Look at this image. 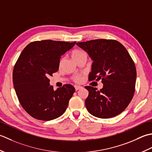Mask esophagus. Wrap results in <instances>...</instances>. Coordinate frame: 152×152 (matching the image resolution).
<instances>
[{
  "mask_svg": "<svg viewBox=\"0 0 152 152\" xmlns=\"http://www.w3.org/2000/svg\"><path fill=\"white\" fill-rule=\"evenodd\" d=\"M75 91H78L80 88H81V86H75Z\"/></svg>",
  "mask_w": 152,
  "mask_h": 152,
  "instance_id": "34e87169",
  "label": "esophagus"
}]
</instances>
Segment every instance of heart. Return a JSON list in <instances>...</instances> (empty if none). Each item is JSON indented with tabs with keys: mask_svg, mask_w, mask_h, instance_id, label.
I'll list each match as a JSON object with an SVG mask.
<instances>
[{
	"mask_svg": "<svg viewBox=\"0 0 152 152\" xmlns=\"http://www.w3.org/2000/svg\"><path fill=\"white\" fill-rule=\"evenodd\" d=\"M83 56H86V54L85 53L84 51L80 50V49H75V50H74L72 52V57L75 61H77ZM64 58H61L60 60V62H59V66H61V65L64 63ZM73 81L75 82L76 83H80L82 81L83 77L81 75H75L73 77Z\"/></svg>",
	"mask_w": 152,
	"mask_h": 152,
	"instance_id": "obj_1",
	"label": "heart"
}]
</instances>
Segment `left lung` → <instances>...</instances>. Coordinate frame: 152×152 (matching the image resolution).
Listing matches in <instances>:
<instances>
[{"label":"left lung","mask_w":152,"mask_h":152,"mask_svg":"<svg viewBox=\"0 0 152 152\" xmlns=\"http://www.w3.org/2000/svg\"><path fill=\"white\" fill-rule=\"evenodd\" d=\"M77 45L93 60L88 80H102L104 85L100 91L85 86L88 91L86 109L91 115L102 119L118 115L134 96L137 79L134 61L125 46L115 40H91Z\"/></svg>","instance_id":"1"}]
</instances>
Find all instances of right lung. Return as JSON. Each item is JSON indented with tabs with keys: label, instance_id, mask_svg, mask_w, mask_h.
<instances>
[{
	"label": "right lung",
	"instance_id": "obj_1",
	"mask_svg": "<svg viewBox=\"0 0 152 152\" xmlns=\"http://www.w3.org/2000/svg\"><path fill=\"white\" fill-rule=\"evenodd\" d=\"M76 42L43 40L29 43L13 70V84L21 106L33 118L50 121L66 111L75 88L65 85L54 91L49 76L57 72L61 56Z\"/></svg>",
	"mask_w": 152,
	"mask_h": 152
}]
</instances>
